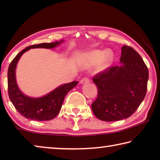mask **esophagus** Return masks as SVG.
<instances>
[{
    "label": "esophagus",
    "mask_w": 160,
    "mask_h": 160,
    "mask_svg": "<svg viewBox=\"0 0 160 160\" xmlns=\"http://www.w3.org/2000/svg\"><path fill=\"white\" fill-rule=\"evenodd\" d=\"M89 81H90V80H89L88 78H83L82 79L80 80V83L81 84H85L87 82H88Z\"/></svg>",
    "instance_id": "34e87169"
}]
</instances>
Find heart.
Returning a JSON list of instances; mask_svg holds the SVG:
<instances>
[{
  "label": "heart",
  "instance_id": "b5f03b06",
  "mask_svg": "<svg viewBox=\"0 0 160 160\" xmlns=\"http://www.w3.org/2000/svg\"><path fill=\"white\" fill-rule=\"evenodd\" d=\"M113 54L111 50H94L85 56V61L89 66H94L100 62V69H104L113 59Z\"/></svg>",
  "mask_w": 160,
  "mask_h": 160
}]
</instances>
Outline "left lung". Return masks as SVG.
Wrapping results in <instances>:
<instances>
[{"label":"left lung","instance_id":"obj_1","mask_svg":"<svg viewBox=\"0 0 160 160\" xmlns=\"http://www.w3.org/2000/svg\"><path fill=\"white\" fill-rule=\"evenodd\" d=\"M121 66H112L93 77L98 95L92 109L104 121L131 116L143 101L148 89V69L141 56L128 46L121 48Z\"/></svg>","mask_w":160,"mask_h":160}]
</instances>
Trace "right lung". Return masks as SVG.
<instances>
[{
	"mask_svg": "<svg viewBox=\"0 0 160 160\" xmlns=\"http://www.w3.org/2000/svg\"><path fill=\"white\" fill-rule=\"evenodd\" d=\"M63 42L42 43L26 47L21 51L11 61L8 70V90L10 101L18 112L28 119L35 121H49L58 115L63 104L65 97L69 91L78 85V81L64 84L59 86L42 97L33 98L24 94L18 88L15 78V68L22 55L30 48H53Z\"/></svg>",
	"mask_w": 160,
	"mask_h": 160,
	"instance_id": "1",
	"label": "right lung"
}]
</instances>
